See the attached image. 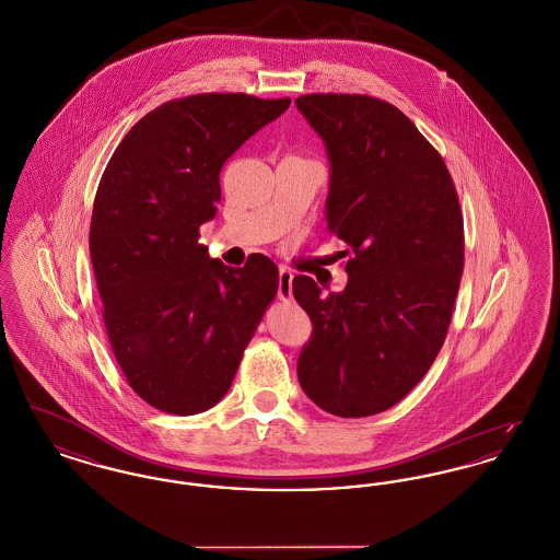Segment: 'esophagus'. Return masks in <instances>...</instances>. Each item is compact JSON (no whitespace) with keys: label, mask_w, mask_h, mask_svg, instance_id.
Returning a JSON list of instances; mask_svg holds the SVG:
<instances>
[{"label":"esophagus","mask_w":560,"mask_h":560,"mask_svg":"<svg viewBox=\"0 0 560 560\" xmlns=\"http://www.w3.org/2000/svg\"><path fill=\"white\" fill-rule=\"evenodd\" d=\"M292 270H288V268H281V270H279V292H277L279 300H283V302L292 300Z\"/></svg>","instance_id":"esophagus-1"}]
</instances>
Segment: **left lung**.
<instances>
[{"label":"left lung","instance_id":"obj_1","mask_svg":"<svg viewBox=\"0 0 560 560\" xmlns=\"http://www.w3.org/2000/svg\"><path fill=\"white\" fill-rule=\"evenodd\" d=\"M295 105L331 163L327 229L352 254L342 292L293 277L313 320L298 380L327 413L365 418L411 393L445 342L464 270L462 210L445 161L395 105L365 94Z\"/></svg>","mask_w":560,"mask_h":560}]
</instances>
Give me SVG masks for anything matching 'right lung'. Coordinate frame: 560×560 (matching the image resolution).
Segmentation results:
<instances>
[{"label": "right lung", "instance_id": "1", "mask_svg": "<svg viewBox=\"0 0 560 560\" xmlns=\"http://www.w3.org/2000/svg\"><path fill=\"white\" fill-rule=\"evenodd\" d=\"M290 98L195 94L163 103L124 136L96 190L90 256L113 354L155 409L195 416L226 395L279 288L256 254L213 260L199 226L215 215L220 170Z\"/></svg>", "mask_w": 560, "mask_h": 560}]
</instances>
